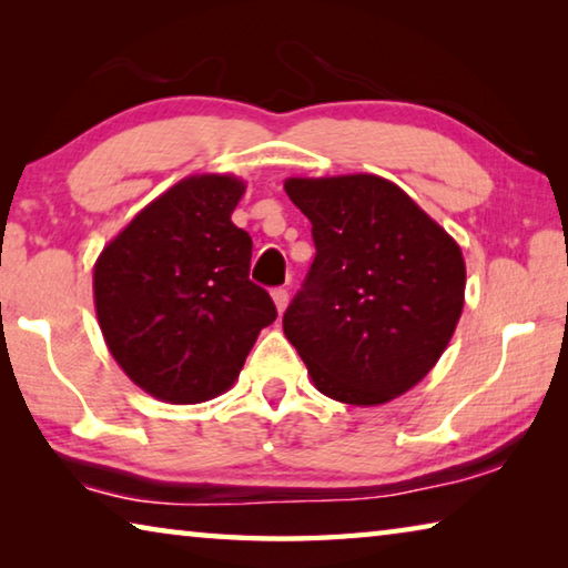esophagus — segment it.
<instances>
[{
	"mask_svg": "<svg viewBox=\"0 0 568 568\" xmlns=\"http://www.w3.org/2000/svg\"><path fill=\"white\" fill-rule=\"evenodd\" d=\"M273 301H275L277 313H283L285 307H287V291H285V287H275V291H273Z\"/></svg>",
	"mask_w": 568,
	"mask_h": 568,
	"instance_id": "1",
	"label": "esophagus"
}]
</instances>
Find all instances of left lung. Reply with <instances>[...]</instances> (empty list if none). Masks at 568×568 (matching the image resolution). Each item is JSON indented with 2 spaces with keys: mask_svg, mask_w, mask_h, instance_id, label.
<instances>
[{
  "mask_svg": "<svg viewBox=\"0 0 568 568\" xmlns=\"http://www.w3.org/2000/svg\"><path fill=\"white\" fill-rule=\"evenodd\" d=\"M311 220L315 261L283 315L315 388L378 406L438 363L464 311L460 247L398 185L378 175L291 178Z\"/></svg>",
  "mask_w": 568,
  "mask_h": 568,
  "instance_id": "obj_1",
  "label": "left lung"
}]
</instances>
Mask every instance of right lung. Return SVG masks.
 I'll return each mask as SVG.
<instances>
[{
    "mask_svg": "<svg viewBox=\"0 0 568 568\" xmlns=\"http://www.w3.org/2000/svg\"><path fill=\"white\" fill-rule=\"evenodd\" d=\"M233 175H192L134 215L94 265V307L120 368L150 396L200 403L233 386L277 318L250 281L253 240L230 215Z\"/></svg>",
    "mask_w": 568,
    "mask_h": 568,
    "instance_id": "add662e5",
    "label": "right lung"
}]
</instances>
